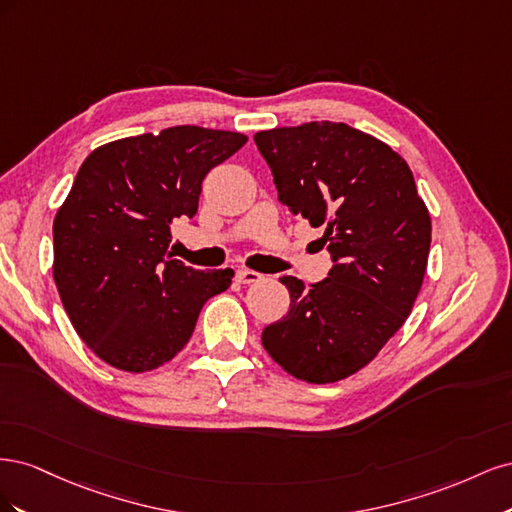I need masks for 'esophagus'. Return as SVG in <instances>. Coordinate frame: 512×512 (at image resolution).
Here are the masks:
<instances>
[{"label":"esophagus","instance_id":"34e87169","mask_svg":"<svg viewBox=\"0 0 512 512\" xmlns=\"http://www.w3.org/2000/svg\"><path fill=\"white\" fill-rule=\"evenodd\" d=\"M260 280H262V275L258 271H252V269L237 271V282L239 284H256Z\"/></svg>","mask_w":512,"mask_h":512}]
</instances>
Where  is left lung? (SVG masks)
Returning a JSON list of instances; mask_svg holds the SVG:
<instances>
[{"instance_id": "left-lung-1", "label": "left lung", "mask_w": 512, "mask_h": 512, "mask_svg": "<svg viewBox=\"0 0 512 512\" xmlns=\"http://www.w3.org/2000/svg\"><path fill=\"white\" fill-rule=\"evenodd\" d=\"M282 203L314 228L333 267L305 286L280 277L288 314L262 346L290 376L327 384L365 367L406 322L423 286L431 218L412 170L389 145L346 123L258 132Z\"/></svg>"}]
</instances>
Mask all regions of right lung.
Returning a JSON list of instances; mask_svg holds the SVG:
<instances>
[{
	"label": "right lung",
	"instance_id": "add662e5",
	"mask_svg": "<svg viewBox=\"0 0 512 512\" xmlns=\"http://www.w3.org/2000/svg\"><path fill=\"white\" fill-rule=\"evenodd\" d=\"M247 143L239 132L175 126L91 151L53 222V277L74 331L132 374L190 342L200 309L232 269L170 258V224L194 218L203 179Z\"/></svg>",
	"mask_w": 512,
	"mask_h": 512
}]
</instances>
